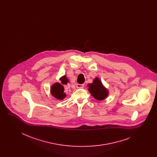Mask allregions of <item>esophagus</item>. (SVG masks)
Listing matches in <instances>:
<instances>
[{
  "label": "esophagus",
  "mask_w": 157,
  "mask_h": 157,
  "mask_svg": "<svg viewBox=\"0 0 157 157\" xmlns=\"http://www.w3.org/2000/svg\"><path fill=\"white\" fill-rule=\"evenodd\" d=\"M83 86H84V84H79V83L76 84L77 88H83Z\"/></svg>",
  "instance_id": "obj_1"
}]
</instances>
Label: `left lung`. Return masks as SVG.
Segmentation results:
<instances>
[{"mask_svg":"<svg viewBox=\"0 0 157 157\" xmlns=\"http://www.w3.org/2000/svg\"><path fill=\"white\" fill-rule=\"evenodd\" d=\"M88 86L91 95L97 100H103L108 95V90L105 88L98 78H96L92 83H89Z\"/></svg>","mask_w":157,"mask_h":157,"instance_id":"1","label":"left lung"}]
</instances>
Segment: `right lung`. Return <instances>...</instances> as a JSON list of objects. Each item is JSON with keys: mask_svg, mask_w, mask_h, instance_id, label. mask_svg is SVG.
Wrapping results in <instances>:
<instances>
[{"mask_svg": "<svg viewBox=\"0 0 157 157\" xmlns=\"http://www.w3.org/2000/svg\"><path fill=\"white\" fill-rule=\"evenodd\" d=\"M62 84L59 83H55L53 84L51 88V94L55 98L62 100L66 97V94L64 92V87L63 85H67L68 82V79L66 76H63L60 78Z\"/></svg>", "mask_w": 157, "mask_h": 157, "instance_id": "right-lung-1", "label": "right lung"}]
</instances>
